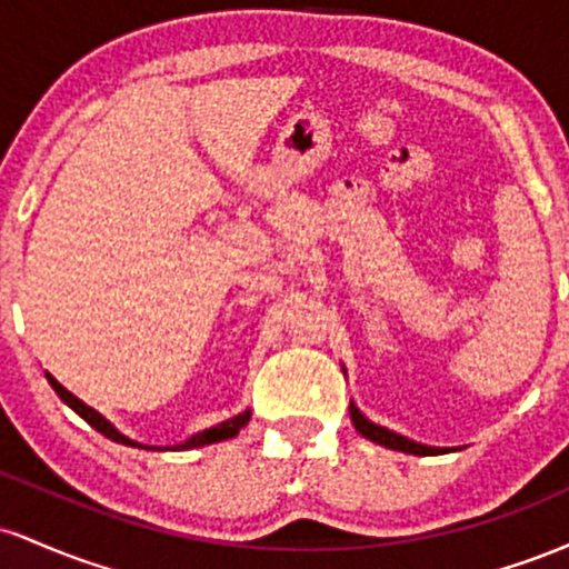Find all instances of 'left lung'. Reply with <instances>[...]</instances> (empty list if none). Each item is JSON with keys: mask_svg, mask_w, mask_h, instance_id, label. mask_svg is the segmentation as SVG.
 Returning <instances> with one entry per match:
<instances>
[{"mask_svg": "<svg viewBox=\"0 0 569 569\" xmlns=\"http://www.w3.org/2000/svg\"><path fill=\"white\" fill-rule=\"evenodd\" d=\"M350 417H352V426H356L358 433L367 436L369 441L382 443V447H388V449H398V452L422 455V457L441 452V449L426 447V443H417V441H409V439H403V436L393 433V430H388V428H382V426H375V422H369L367 417H363L356 407H350Z\"/></svg>", "mask_w": 569, "mask_h": 569, "instance_id": "obj_1", "label": "left lung"}]
</instances>
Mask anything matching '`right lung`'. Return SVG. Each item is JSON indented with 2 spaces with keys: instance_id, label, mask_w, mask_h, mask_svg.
<instances>
[{
  "instance_id": "add662e5",
  "label": "right lung",
  "mask_w": 569,
  "mask_h": 569,
  "mask_svg": "<svg viewBox=\"0 0 569 569\" xmlns=\"http://www.w3.org/2000/svg\"><path fill=\"white\" fill-rule=\"evenodd\" d=\"M48 380H50V385H53V390H56V393L61 396L63 401H67L69 407L74 409L77 415H80L84 422H88V426H93V428L98 430V433H103V436H107V439H112V441H117V443H126V447H139V449H149V447H143V443H136V441L126 439V436H122V433H117V430H114L112 426H109V422L103 420V417L98 415L96 409H90L88 403H82V401H80V398H77V396H71L69 390L63 388V385L56 380V377H50V375H48ZM248 420H251V411H243V415L232 417V420L221 422V426H213V428L202 430V433L192 436V439H187L184 443H179V449L206 447V443H213V441H224V439H232V436H238V433H240V428H243Z\"/></svg>"
}]
</instances>
